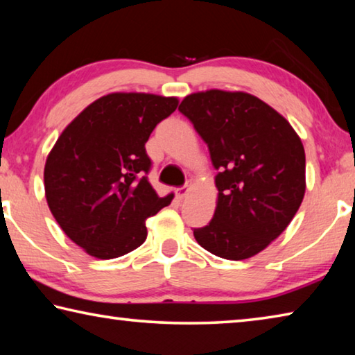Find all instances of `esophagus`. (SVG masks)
<instances>
[{
	"mask_svg": "<svg viewBox=\"0 0 355 355\" xmlns=\"http://www.w3.org/2000/svg\"><path fill=\"white\" fill-rule=\"evenodd\" d=\"M188 192H189V189L186 188V186H183V188H178V189H175V196H177V199L178 200H183L186 196H188Z\"/></svg>",
	"mask_w": 355,
	"mask_h": 355,
	"instance_id": "1",
	"label": "esophagus"
}]
</instances>
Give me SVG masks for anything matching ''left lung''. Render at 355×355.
<instances>
[{"mask_svg": "<svg viewBox=\"0 0 355 355\" xmlns=\"http://www.w3.org/2000/svg\"><path fill=\"white\" fill-rule=\"evenodd\" d=\"M178 111L209 150L218 205L194 228L203 249L225 260H245L266 249L305 194V152L290 122L245 92L211 89L184 97Z\"/></svg>", "mask_w": 355, "mask_h": 355, "instance_id": "left-lung-1", "label": "left lung"}]
</instances>
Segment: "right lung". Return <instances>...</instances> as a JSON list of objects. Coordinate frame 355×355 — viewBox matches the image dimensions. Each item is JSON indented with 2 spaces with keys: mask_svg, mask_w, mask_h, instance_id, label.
<instances>
[{
  "mask_svg": "<svg viewBox=\"0 0 355 355\" xmlns=\"http://www.w3.org/2000/svg\"><path fill=\"white\" fill-rule=\"evenodd\" d=\"M177 106L175 97L107 94L58 137L45 163V197L59 227L89 255L110 260L139 248L147 218L172 202L148 183L146 142Z\"/></svg>",
  "mask_w": 355,
  "mask_h": 355,
  "instance_id": "right-lung-1",
  "label": "right lung"
}]
</instances>
